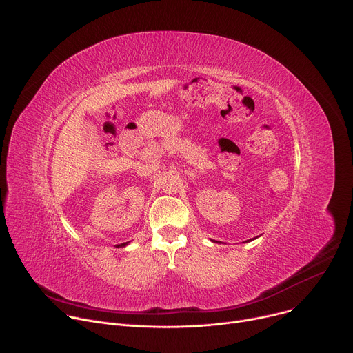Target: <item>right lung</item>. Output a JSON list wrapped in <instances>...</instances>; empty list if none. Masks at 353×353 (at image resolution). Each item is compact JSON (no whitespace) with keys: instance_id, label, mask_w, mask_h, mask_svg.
Segmentation results:
<instances>
[{"instance_id":"1","label":"right lung","mask_w":353,"mask_h":353,"mask_svg":"<svg viewBox=\"0 0 353 353\" xmlns=\"http://www.w3.org/2000/svg\"><path fill=\"white\" fill-rule=\"evenodd\" d=\"M128 243H123V244H119V245H117V247H125Z\"/></svg>"}]
</instances>
